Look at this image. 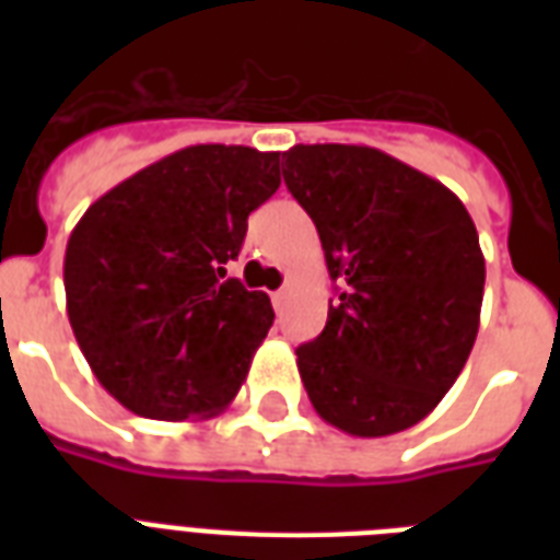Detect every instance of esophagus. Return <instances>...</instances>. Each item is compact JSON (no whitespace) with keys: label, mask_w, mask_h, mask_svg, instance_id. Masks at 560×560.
I'll return each instance as SVG.
<instances>
[{"label":"esophagus","mask_w":560,"mask_h":560,"mask_svg":"<svg viewBox=\"0 0 560 560\" xmlns=\"http://www.w3.org/2000/svg\"><path fill=\"white\" fill-rule=\"evenodd\" d=\"M284 302H288V290L281 288V290H276V293H272V307H276V311H284Z\"/></svg>","instance_id":"34e87169"}]
</instances>
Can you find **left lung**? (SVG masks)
Here are the masks:
<instances>
[{"label": "left lung", "instance_id": "1", "mask_svg": "<svg viewBox=\"0 0 560 560\" xmlns=\"http://www.w3.org/2000/svg\"><path fill=\"white\" fill-rule=\"evenodd\" d=\"M284 183L316 223L340 296L296 349L307 398L360 439L418 424L465 369L486 258L451 188L366 144H296Z\"/></svg>", "mask_w": 560, "mask_h": 560}]
</instances>
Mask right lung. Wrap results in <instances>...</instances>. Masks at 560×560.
<instances>
[{
  "mask_svg": "<svg viewBox=\"0 0 560 560\" xmlns=\"http://www.w3.org/2000/svg\"><path fill=\"white\" fill-rule=\"evenodd\" d=\"M279 153L194 144L92 202L69 235L66 311L104 389L130 412H223L272 325L270 296L226 279L246 218L270 200Z\"/></svg>",
  "mask_w": 560,
  "mask_h": 560,
  "instance_id": "1",
  "label": "right lung"
}]
</instances>
